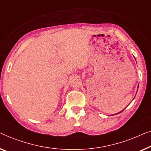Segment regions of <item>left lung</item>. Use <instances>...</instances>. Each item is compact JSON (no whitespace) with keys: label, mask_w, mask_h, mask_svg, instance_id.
I'll return each instance as SVG.
<instances>
[{"label":"left lung","mask_w":151,"mask_h":151,"mask_svg":"<svg viewBox=\"0 0 151 151\" xmlns=\"http://www.w3.org/2000/svg\"><path fill=\"white\" fill-rule=\"evenodd\" d=\"M138 87H139V86H137V89H138ZM124 109H122V111H120V112H118V113H117V114H120V113H121V112H122V111H124ZM114 115H116V114H114ZM111 116H113V115H111Z\"/></svg>","instance_id":"left-lung-1"}]
</instances>
